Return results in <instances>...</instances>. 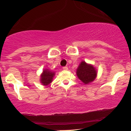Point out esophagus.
<instances>
[{
    "label": "esophagus",
    "instance_id": "1",
    "mask_svg": "<svg viewBox=\"0 0 131 131\" xmlns=\"http://www.w3.org/2000/svg\"><path fill=\"white\" fill-rule=\"evenodd\" d=\"M63 69L64 70L67 71V70H68V67H63Z\"/></svg>",
    "mask_w": 131,
    "mask_h": 131
}]
</instances>
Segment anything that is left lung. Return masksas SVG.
Returning <instances> with one entry per match:
<instances>
[{
	"label": "left lung",
	"instance_id": "obj_1",
	"mask_svg": "<svg viewBox=\"0 0 131 131\" xmlns=\"http://www.w3.org/2000/svg\"><path fill=\"white\" fill-rule=\"evenodd\" d=\"M76 74L82 82L88 84L94 80L97 76V71L93 66L82 61L78 67Z\"/></svg>",
	"mask_w": 131,
	"mask_h": 131
}]
</instances>
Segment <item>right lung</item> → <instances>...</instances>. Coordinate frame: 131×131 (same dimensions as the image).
<instances>
[{"instance_id":"1","label":"right lung","mask_w":131,"mask_h":131,"mask_svg":"<svg viewBox=\"0 0 131 131\" xmlns=\"http://www.w3.org/2000/svg\"><path fill=\"white\" fill-rule=\"evenodd\" d=\"M54 75H55V73L53 72L50 71L48 70L43 71L42 74L41 76V79H40V81L42 83V84L46 85L51 83Z\"/></svg>"}]
</instances>
